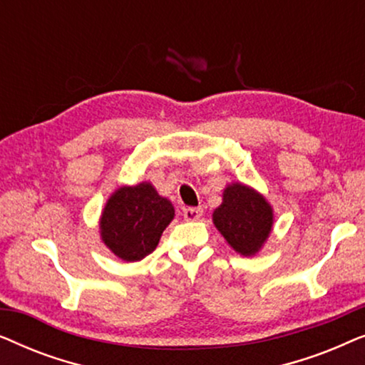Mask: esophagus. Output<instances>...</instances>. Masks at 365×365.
<instances>
[{
	"instance_id": "1",
	"label": "esophagus",
	"mask_w": 365,
	"mask_h": 365,
	"mask_svg": "<svg viewBox=\"0 0 365 365\" xmlns=\"http://www.w3.org/2000/svg\"><path fill=\"white\" fill-rule=\"evenodd\" d=\"M182 216L186 221H197L202 216V207H184Z\"/></svg>"
}]
</instances>
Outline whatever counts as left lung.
Instances as JSON below:
<instances>
[{
  "label": "left lung",
  "instance_id": "1",
  "mask_svg": "<svg viewBox=\"0 0 365 365\" xmlns=\"http://www.w3.org/2000/svg\"><path fill=\"white\" fill-rule=\"evenodd\" d=\"M212 221L234 251L252 256L271 232L272 209L251 187L232 184L224 189L222 204L214 211Z\"/></svg>",
  "mask_w": 365,
  "mask_h": 365
}]
</instances>
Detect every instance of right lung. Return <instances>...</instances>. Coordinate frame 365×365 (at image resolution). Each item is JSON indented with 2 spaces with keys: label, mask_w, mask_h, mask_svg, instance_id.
I'll return each mask as SVG.
<instances>
[{
  "label": "right lung",
  "mask_w": 365,
  "mask_h": 365,
  "mask_svg": "<svg viewBox=\"0 0 365 365\" xmlns=\"http://www.w3.org/2000/svg\"><path fill=\"white\" fill-rule=\"evenodd\" d=\"M174 217V207L149 182L121 187L109 197L101 216V237L123 261H141L156 249Z\"/></svg>",
  "instance_id": "1"
}]
</instances>
